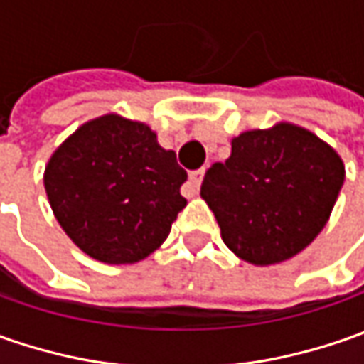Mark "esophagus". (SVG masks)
I'll use <instances>...</instances> for the list:
<instances>
[{
    "label": "esophagus",
    "instance_id": "obj_1",
    "mask_svg": "<svg viewBox=\"0 0 364 364\" xmlns=\"http://www.w3.org/2000/svg\"><path fill=\"white\" fill-rule=\"evenodd\" d=\"M203 178H204V170H194V172H190V180H188V186H186V196H196L198 194V190H200V184H203Z\"/></svg>",
    "mask_w": 364,
    "mask_h": 364
}]
</instances>
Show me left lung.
Returning a JSON list of instances; mask_svg holds the SVG:
<instances>
[{"label": "left lung", "mask_w": 364, "mask_h": 364, "mask_svg": "<svg viewBox=\"0 0 364 364\" xmlns=\"http://www.w3.org/2000/svg\"><path fill=\"white\" fill-rule=\"evenodd\" d=\"M344 182L341 156L294 123L232 137L227 161L213 164L203 196L237 257L273 265L298 255L324 229Z\"/></svg>", "instance_id": "8db88e82"}]
</instances>
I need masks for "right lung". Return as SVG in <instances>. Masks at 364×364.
Wrapping results in <instances>:
<instances>
[{
    "label": "right lung",
    "mask_w": 364,
    "mask_h": 364,
    "mask_svg": "<svg viewBox=\"0 0 364 364\" xmlns=\"http://www.w3.org/2000/svg\"><path fill=\"white\" fill-rule=\"evenodd\" d=\"M186 170L149 125L115 113L87 121L48 160L44 188L56 220L89 257L146 259L186 206Z\"/></svg>",
    "instance_id": "add662e5"
}]
</instances>
